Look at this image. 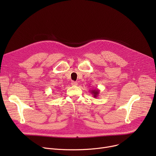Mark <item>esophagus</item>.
Segmentation results:
<instances>
[{"instance_id":"obj_1","label":"esophagus","mask_w":156,"mask_h":156,"mask_svg":"<svg viewBox=\"0 0 156 156\" xmlns=\"http://www.w3.org/2000/svg\"><path fill=\"white\" fill-rule=\"evenodd\" d=\"M71 84L73 86H76V85H78V83L76 82V81H72Z\"/></svg>"}]
</instances>
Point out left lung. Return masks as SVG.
Listing matches in <instances>:
<instances>
[{"mask_svg": "<svg viewBox=\"0 0 156 156\" xmlns=\"http://www.w3.org/2000/svg\"><path fill=\"white\" fill-rule=\"evenodd\" d=\"M90 92L91 94L94 97V98H97L98 96H99L100 90L99 89H93V90H90Z\"/></svg>", "mask_w": 156, "mask_h": 156, "instance_id": "8db88e82", "label": "left lung"}]
</instances>
